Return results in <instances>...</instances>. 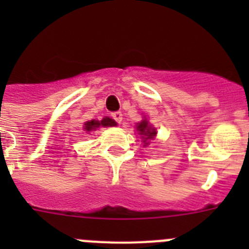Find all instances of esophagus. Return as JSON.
Returning a JSON list of instances; mask_svg holds the SVG:
<instances>
[{"label": "esophagus", "instance_id": "obj_1", "mask_svg": "<svg viewBox=\"0 0 249 249\" xmlns=\"http://www.w3.org/2000/svg\"><path fill=\"white\" fill-rule=\"evenodd\" d=\"M112 118H113V120L116 121V122L121 123V122H122V118H123V114H122V112H120V111H117V112H113V113H112Z\"/></svg>", "mask_w": 249, "mask_h": 249}]
</instances>
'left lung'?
Returning <instances> with one entry per match:
<instances>
[{
	"instance_id": "obj_1",
	"label": "left lung",
	"mask_w": 249,
	"mask_h": 249,
	"mask_svg": "<svg viewBox=\"0 0 249 249\" xmlns=\"http://www.w3.org/2000/svg\"><path fill=\"white\" fill-rule=\"evenodd\" d=\"M137 131L140 132V135L143 136V137H142V138H144V140H146V141L147 140H151V138H153L156 136V129L152 128V127L149 126L148 122H147L146 120H143V121H142V122L140 123V124H138V126H137ZM146 141H143L144 144H148L146 142Z\"/></svg>"
}]
</instances>
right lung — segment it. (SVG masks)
Returning a JSON list of instances; mask_svg holds the SVG:
<instances>
[{
	"label": "right lung",
	"mask_w": 249,
	"mask_h": 249,
	"mask_svg": "<svg viewBox=\"0 0 249 249\" xmlns=\"http://www.w3.org/2000/svg\"><path fill=\"white\" fill-rule=\"evenodd\" d=\"M100 126H103V127H109V126H116V122H114L112 118H108L106 117L103 118L102 121H89V122H86L85 123V129L87 132L89 131H94L96 128H98Z\"/></svg>",
	"instance_id": "right-lung-1"
}]
</instances>
